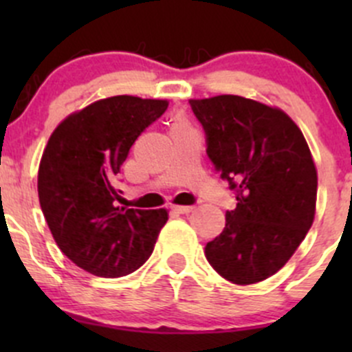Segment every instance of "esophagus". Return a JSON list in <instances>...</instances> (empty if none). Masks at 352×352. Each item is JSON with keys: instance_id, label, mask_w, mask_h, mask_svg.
<instances>
[{"instance_id": "1", "label": "esophagus", "mask_w": 352, "mask_h": 352, "mask_svg": "<svg viewBox=\"0 0 352 352\" xmlns=\"http://www.w3.org/2000/svg\"><path fill=\"white\" fill-rule=\"evenodd\" d=\"M194 209V206H172L173 212H179V214H187Z\"/></svg>"}]
</instances>
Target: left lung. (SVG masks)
Returning a JSON list of instances; mask_svg holds the SVG:
<instances>
[{
	"instance_id": "1",
	"label": "left lung",
	"mask_w": 352,
	"mask_h": 352,
	"mask_svg": "<svg viewBox=\"0 0 352 352\" xmlns=\"http://www.w3.org/2000/svg\"><path fill=\"white\" fill-rule=\"evenodd\" d=\"M208 155L235 190L236 208L206 245V258L233 285L271 278L307 236L317 206V166L294 120L239 95L192 98Z\"/></svg>"
}]
</instances>
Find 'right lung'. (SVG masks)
<instances>
[{
    "label": "right lung",
    "mask_w": 352,
    "mask_h": 352,
    "mask_svg": "<svg viewBox=\"0 0 352 352\" xmlns=\"http://www.w3.org/2000/svg\"><path fill=\"white\" fill-rule=\"evenodd\" d=\"M168 100L116 95L69 113L47 141L38 165V202L56 243L98 278H122L153 252L166 209L116 206L113 179L134 141Z\"/></svg>",
    "instance_id": "add662e5"
}]
</instances>
